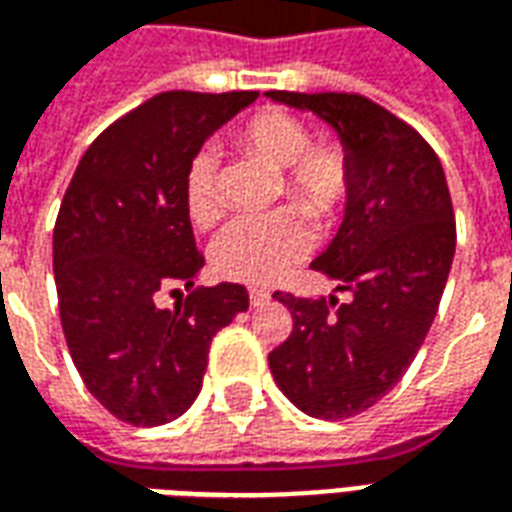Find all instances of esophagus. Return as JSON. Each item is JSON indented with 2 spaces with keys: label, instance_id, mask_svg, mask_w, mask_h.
Instances as JSON below:
<instances>
[{
  "label": "esophagus",
  "instance_id": "obj_1",
  "mask_svg": "<svg viewBox=\"0 0 512 512\" xmlns=\"http://www.w3.org/2000/svg\"><path fill=\"white\" fill-rule=\"evenodd\" d=\"M268 299H271V293H266V290H249V304H252V307H260V304H266Z\"/></svg>",
  "mask_w": 512,
  "mask_h": 512
}]
</instances>
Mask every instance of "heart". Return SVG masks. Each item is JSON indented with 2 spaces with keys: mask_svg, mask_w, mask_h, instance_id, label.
I'll use <instances>...</instances> for the list:
<instances>
[{
  "mask_svg": "<svg viewBox=\"0 0 512 512\" xmlns=\"http://www.w3.org/2000/svg\"><path fill=\"white\" fill-rule=\"evenodd\" d=\"M235 142L246 156L277 169L279 189L318 224L334 222L351 194V164L340 145L310 142L307 126L282 109H260L238 128ZM186 213L197 227L216 222L222 211L219 156L202 147L186 167ZM312 233L293 208L241 216L216 235L208 249L213 271L244 285H271L310 252Z\"/></svg>",
  "mask_w": 512,
  "mask_h": 512,
  "instance_id": "obj_1",
  "label": "heart"
}]
</instances>
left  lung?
Returning <instances> with one entry per match:
<instances>
[{"label": "left lung", "mask_w": 512, "mask_h": 512, "mask_svg": "<svg viewBox=\"0 0 512 512\" xmlns=\"http://www.w3.org/2000/svg\"><path fill=\"white\" fill-rule=\"evenodd\" d=\"M266 95L329 123L351 164L343 224L312 260L351 299L274 293L293 332L268 354V367L304 414L354 417L403 378L436 318L455 255L447 178L433 147L365 95Z\"/></svg>", "instance_id": "1"}]
</instances>
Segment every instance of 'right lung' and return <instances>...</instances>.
<instances>
[{
  "instance_id": "add662e5",
  "label": "right lung",
  "mask_w": 512,
  "mask_h": 512,
  "mask_svg": "<svg viewBox=\"0 0 512 512\" xmlns=\"http://www.w3.org/2000/svg\"><path fill=\"white\" fill-rule=\"evenodd\" d=\"M255 98H150L87 147L62 197L54 282L68 351L95 400L136 428L178 419L194 403L213 334L249 307L244 285L194 288L205 260L183 180L205 139ZM161 289L179 296L175 311L155 307Z\"/></svg>"
}]
</instances>
